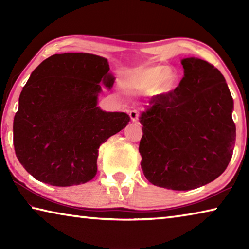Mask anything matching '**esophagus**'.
<instances>
[{"mask_svg": "<svg viewBox=\"0 0 249 249\" xmlns=\"http://www.w3.org/2000/svg\"><path fill=\"white\" fill-rule=\"evenodd\" d=\"M129 116H130V120L133 122H137L138 117H140V113H138L136 109H132V111L129 112Z\"/></svg>", "mask_w": 249, "mask_h": 249, "instance_id": "obj_1", "label": "esophagus"}]
</instances>
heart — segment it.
<instances>
[{"instance_id":"obj_1","label":"heart","mask_w":249,"mask_h":249,"mask_svg":"<svg viewBox=\"0 0 249 249\" xmlns=\"http://www.w3.org/2000/svg\"><path fill=\"white\" fill-rule=\"evenodd\" d=\"M178 83V73L175 69L162 65L142 66L135 69L126 82L133 90L149 91L154 89L157 93L163 94L174 90Z\"/></svg>"}]
</instances>
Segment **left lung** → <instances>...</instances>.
Wrapping results in <instances>:
<instances>
[{"label":"left lung","mask_w":249,"mask_h":249,"mask_svg":"<svg viewBox=\"0 0 249 249\" xmlns=\"http://www.w3.org/2000/svg\"><path fill=\"white\" fill-rule=\"evenodd\" d=\"M179 86L151 98L142 112L141 166L154 185L192 190L220 177L236 138L233 98L223 74L197 58L181 61Z\"/></svg>","instance_id":"1"}]
</instances>
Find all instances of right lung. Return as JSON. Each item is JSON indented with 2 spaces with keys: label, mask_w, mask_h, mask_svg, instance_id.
I'll list each match as a JSON object with an SVG mask.
<instances>
[{
  "label": "right lung",
  "mask_w": 249,
  "mask_h": 249,
  "mask_svg": "<svg viewBox=\"0 0 249 249\" xmlns=\"http://www.w3.org/2000/svg\"><path fill=\"white\" fill-rule=\"evenodd\" d=\"M108 70L105 58L67 53L53 54L33 71L19 95L13 144L34 178L56 187L94 178L101 144L129 122L126 113L96 107L100 82L114 83Z\"/></svg>",
  "instance_id": "1"
}]
</instances>
